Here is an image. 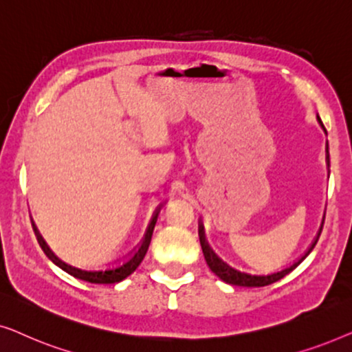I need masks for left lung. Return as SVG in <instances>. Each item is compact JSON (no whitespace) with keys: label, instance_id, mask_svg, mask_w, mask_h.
<instances>
[{"label":"left lung","instance_id":"left-lung-1","mask_svg":"<svg viewBox=\"0 0 352 352\" xmlns=\"http://www.w3.org/2000/svg\"><path fill=\"white\" fill-rule=\"evenodd\" d=\"M317 122H319L320 128L325 131V126L324 123H322V120L319 115H317ZM327 133V131H325ZM327 162L330 163V158H329V152H327ZM325 218V216H324ZM322 226H324V221H322ZM322 226L319 229V234H317V237L314 239V242L309 248H307V252L302 254V256L298 259L292 264V266H288L285 269H282V271L278 272H274V274H267V276H254V274H247V272H242L239 271V269H234L232 266H229L228 263H224L223 259H221L218 254H216L211 247L206 242L205 239V230H204V226L199 224V237H200V245H201V252H204V256H205V261L208 264V267L213 271L216 276H218L221 280L226 282V283H230V285H239V287H266V285H271V283L280 280L287 276V274H290L293 269H295L298 264L302 263V259H305L307 254L312 252V248L316 247L317 240H319V235L322 232Z\"/></svg>","mask_w":352,"mask_h":352}]
</instances>
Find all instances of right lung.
Here are the masks:
<instances>
[{
    "instance_id": "obj_1",
    "label": "right lung",
    "mask_w": 352,
    "mask_h": 352,
    "mask_svg": "<svg viewBox=\"0 0 352 352\" xmlns=\"http://www.w3.org/2000/svg\"><path fill=\"white\" fill-rule=\"evenodd\" d=\"M160 210H162V205L158 206V208L155 210V213H153L151 224H148V228L146 230V235H144L142 242L138 247L136 252H134L128 259H124L123 263L117 264V266L100 269V271H85V269L74 267V266H70V264L64 263L62 259L57 258L56 254L51 252L45 240H43L40 232H38L35 223H32V228H33V232H35L36 240H38V243H40L43 252H45L46 256L50 258L51 261L56 264V266H59L62 271H65L67 274H70V276L80 278V280L89 282V283H118V282L124 280L128 276H131V274L138 269L139 264L142 263V259H144V256H146V253L148 250V245H151L152 232H153V228H155V223H157V218H158V213H160Z\"/></svg>"
}]
</instances>
